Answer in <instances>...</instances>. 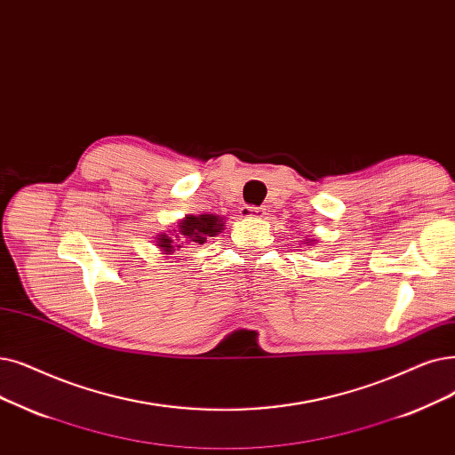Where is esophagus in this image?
Instances as JSON below:
<instances>
[{
  "mask_svg": "<svg viewBox=\"0 0 455 455\" xmlns=\"http://www.w3.org/2000/svg\"><path fill=\"white\" fill-rule=\"evenodd\" d=\"M266 210L260 206H243L242 208V217H264Z\"/></svg>",
  "mask_w": 455,
  "mask_h": 455,
  "instance_id": "1",
  "label": "esophagus"
}]
</instances>
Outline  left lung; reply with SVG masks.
Wrapping results in <instances>:
<instances>
[{"label":"left lung","instance_id":"1","mask_svg":"<svg viewBox=\"0 0 455 455\" xmlns=\"http://www.w3.org/2000/svg\"><path fill=\"white\" fill-rule=\"evenodd\" d=\"M312 242H314V240H312ZM307 243H310V242H307Z\"/></svg>","mask_w":455,"mask_h":455}]
</instances>
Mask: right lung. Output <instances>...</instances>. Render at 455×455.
Instances as JSON below:
<instances>
[{
  "label": "right lung",
  "instance_id": "right-lung-1",
  "mask_svg": "<svg viewBox=\"0 0 455 455\" xmlns=\"http://www.w3.org/2000/svg\"><path fill=\"white\" fill-rule=\"evenodd\" d=\"M225 227L221 217L204 213V215H188L186 220L179 225V230H174V238L165 234H160L157 245H160L167 254L180 249L184 245H196L204 243L208 238L220 234Z\"/></svg>",
  "mask_w": 455,
  "mask_h": 455
}]
</instances>
